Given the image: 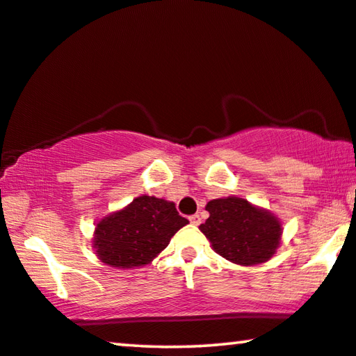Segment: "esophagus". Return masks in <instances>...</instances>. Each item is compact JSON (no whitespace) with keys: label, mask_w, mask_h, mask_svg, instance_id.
I'll list each match as a JSON object with an SVG mask.
<instances>
[{"label":"esophagus","mask_w":356,"mask_h":356,"mask_svg":"<svg viewBox=\"0 0 356 356\" xmlns=\"http://www.w3.org/2000/svg\"><path fill=\"white\" fill-rule=\"evenodd\" d=\"M190 223L191 225H200L201 223V217L198 213H195V216H190Z\"/></svg>","instance_id":"esophagus-1"}]
</instances>
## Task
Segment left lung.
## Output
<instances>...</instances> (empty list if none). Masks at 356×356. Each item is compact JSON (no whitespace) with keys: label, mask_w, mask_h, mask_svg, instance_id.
I'll use <instances>...</instances> for the list:
<instances>
[{"label":"left lung","mask_w":356,"mask_h":356,"mask_svg":"<svg viewBox=\"0 0 356 356\" xmlns=\"http://www.w3.org/2000/svg\"><path fill=\"white\" fill-rule=\"evenodd\" d=\"M209 218L200 229L212 249L241 266L261 264L274 257L282 239L280 220L268 209L239 196L212 200L206 204Z\"/></svg>","instance_id":"1"}]
</instances>
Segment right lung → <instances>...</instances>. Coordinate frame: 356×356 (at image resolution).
I'll return each mask as SVG.
<instances>
[{
	"label": "right lung",
	"instance_id": "right-lung-1",
	"mask_svg": "<svg viewBox=\"0 0 356 356\" xmlns=\"http://www.w3.org/2000/svg\"><path fill=\"white\" fill-rule=\"evenodd\" d=\"M187 223L172 201L143 195L99 220L92 247L107 266L140 268L154 261Z\"/></svg>",
	"mask_w": 356,
	"mask_h": 356
}]
</instances>
